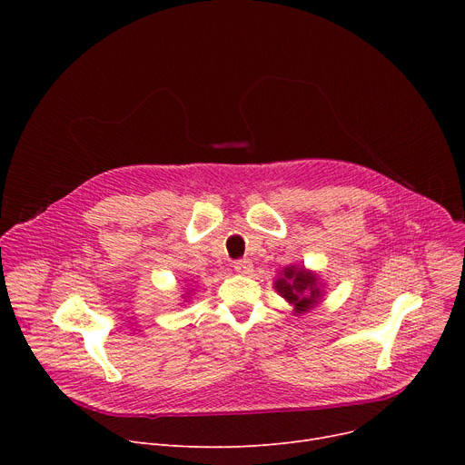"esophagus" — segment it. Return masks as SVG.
Wrapping results in <instances>:
<instances>
[{"label": "esophagus", "instance_id": "34e87169", "mask_svg": "<svg viewBox=\"0 0 465 465\" xmlns=\"http://www.w3.org/2000/svg\"><path fill=\"white\" fill-rule=\"evenodd\" d=\"M233 267H235V272L241 273V275H251V273H252V262H251L249 258L237 260Z\"/></svg>", "mask_w": 465, "mask_h": 465}]
</instances>
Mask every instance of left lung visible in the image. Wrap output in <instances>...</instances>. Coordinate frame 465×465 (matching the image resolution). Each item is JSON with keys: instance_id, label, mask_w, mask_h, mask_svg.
<instances>
[{"instance_id": "left-lung-1", "label": "left lung", "mask_w": 465, "mask_h": 465, "mask_svg": "<svg viewBox=\"0 0 465 465\" xmlns=\"http://www.w3.org/2000/svg\"><path fill=\"white\" fill-rule=\"evenodd\" d=\"M275 290L294 307L296 314H303L322 300V286L319 275L305 267L286 265L275 281Z\"/></svg>"}]
</instances>
